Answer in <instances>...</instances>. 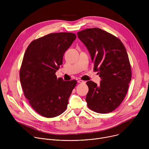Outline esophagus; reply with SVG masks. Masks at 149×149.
<instances>
[{
	"mask_svg": "<svg viewBox=\"0 0 149 149\" xmlns=\"http://www.w3.org/2000/svg\"><path fill=\"white\" fill-rule=\"evenodd\" d=\"M78 83H81V84H84V83H86V82H85L84 81H82V80H81V79L78 80Z\"/></svg>",
	"mask_w": 149,
	"mask_h": 149,
	"instance_id": "34e87169",
	"label": "esophagus"
}]
</instances>
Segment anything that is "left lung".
Here are the masks:
<instances>
[{
	"label": "left lung",
	"mask_w": 149,
	"mask_h": 149,
	"mask_svg": "<svg viewBox=\"0 0 149 149\" xmlns=\"http://www.w3.org/2000/svg\"><path fill=\"white\" fill-rule=\"evenodd\" d=\"M77 35L90 52L94 71L101 79L99 86L87 82L88 107L98 113H110L123 101L132 79L127 51L120 39L100 28L84 29Z\"/></svg>",
	"instance_id": "1"
}]
</instances>
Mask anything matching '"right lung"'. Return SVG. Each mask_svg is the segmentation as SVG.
I'll return each instance as SVG.
<instances>
[{"mask_svg":"<svg viewBox=\"0 0 149 149\" xmlns=\"http://www.w3.org/2000/svg\"><path fill=\"white\" fill-rule=\"evenodd\" d=\"M77 36L73 33H52L33 40L28 47L20 70L25 97L38 114L52 118L64 112L76 80L57 78L63 56Z\"/></svg>","mask_w":149,"mask_h":149,"instance_id":"obj_1","label":"right lung"}]
</instances>
